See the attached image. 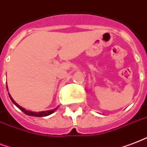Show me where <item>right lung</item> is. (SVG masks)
Masks as SVG:
<instances>
[{"mask_svg":"<svg viewBox=\"0 0 147 147\" xmlns=\"http://www.w3.org/2000/svg\"><path fill=\"white\" fill-rule=\"evenodd\" d=\"M9 96H10V98H11V101L13 102V103H14L16 105V107H18L19 109H20L21 111L24 113L25 114L27 115H29V116H33V117H46V116H48V115L51 114V113H53L54 111L57 110V108H55V109H53V110H47V111H42V112H38V113H36V112H32V111H29V110H25L24 108L21 107L20 106H19L18 103H16L15 101L13 100V99L11 97V96L9 94Z\"/></svg>","mask_w":147,"mask_h":147,"instance_id":"1","label":"right lung"}]
</instances>
